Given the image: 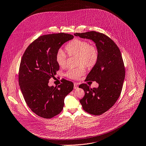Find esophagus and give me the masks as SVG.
<instances>
[{
  "label": "esophagus",
  "instance_id": "34e87169",
  "mask_svg": "<svg viewBox=\"0 0 146 146\" xmlns=\"http://www.w3.org/2000/svg\"><path fill=\"white\" fill-rule=\"evenodd\" d=\"M78 88V83H74V89H76Z\"/></svg>",
  "mask_w": 146,
  "mask_h": 146
}]
</instances>
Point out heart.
Instances as JSON below:
<instances>
[{
    "mask_svg": "<svg viewBox=\"0 0 146 146\" xmlns=\"http://www.w3.org/2000/svg\"><path fill=\"white\" fill-rule=\"evenodd\" d=\"M65 49L69 56H77V63L76 68H70L66 76L72 79H77L86 73L85 66L92 68L97 63L98 51L97 47L90 45L85 39L76 38L65 46ZM55 62L60 68H64L67 63V55L62 49H59L55 55Z\"/></svg>",
    "mask_w": 146,
    "mask_h": 146,
    "instance_id": "1",
    "label": "heart"
}]
</instances>
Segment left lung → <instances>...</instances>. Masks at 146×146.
Returning a JSON list of instances; mask_svg holds the SVG:
<instances>
[{
  "instance_id": "1",
  "label": "left lung",
  "mask_w": 146,
  "mask_h": 146,
  "mask_svg": "<svg viewBox=\"0 0 146 146\" xmlns=\"http://www.w3.org/2000/svg\"><path fill=\"white\" fill-rule=\"evenodd\" d=\"M75 36L93 41L98 51L96 64L87 76V81L96 82L98 88L81 84L85 95L80 100L87 112L100 115L109 110L121 95L125 76L124 63L120 50L106 35L96 31L76 33Z\"/></svg>"
}]
</instances>
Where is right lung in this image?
Segmentation results:
<instances>
[{
  "label": "right lung",
  "mask_w": 146,
  "mask_h": 146,
  "mask_svg": "<svg viewBox=\"0 0 146 146\" xmlns=\"http://www.w3.org/2000/svg\"><path fill=\"white\" fill-rule=\"evenodd\" d=\"M74 38L65 33L44 35L26 49L20 64L19 83L25 102L38 116L50 119L63 110L65 97L73 90L72 82L63 80L57 87L49 86L59 66L55 55L61 46Z\"/></svg>",
  "instance_id": "obj_1"
}]
</instances>
